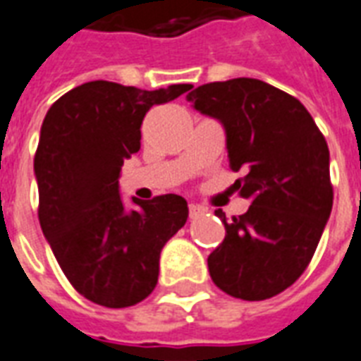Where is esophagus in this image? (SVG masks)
Returning a JSON list of instances; mask_svg holds the SVG:
<instances>
[{"label": "esophagus", "mask_w": 361, "mask_h": 361, "mask_svg": "<svg viewBox=\"0 0 361 361\" xmlns=\"http://www.w3.org/2000/svg\"><path fill=\"white\" fill-rule=\"evenodd\" d=\"M203 213H205V209L200 207V205H194V203L188 205V215H190V219H197V216L203 215Z\"/></svg>", "instance_id": "34e87169"}]
</instances>
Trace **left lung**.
<instances>
[{"mask_svg": "<svg viewBox=\"0 0 361 361\" xmlns=\"http://www.w3.org/2000/svg\"><path fill=\"white\" fill-rule=\"evenodd\" d=\"M194 108L226 129L234 186L251 202L226 219L224 240L209 255L215 286L243 300L286 291L310 264L331 215L329 148L300 100L253 78L213 81L188 94Z\"/></svg>", "mask_w": 361, "mask_h": 361, "instance_id": "1", "label": "left lung"}]
</instances>
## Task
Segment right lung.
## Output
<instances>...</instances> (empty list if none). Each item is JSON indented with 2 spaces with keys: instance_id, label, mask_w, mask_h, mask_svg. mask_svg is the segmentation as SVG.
<instances>
[{
  "instance_id": "add662e5",
  "label": "right lung",
  "mask_w": 361,
  "mask_h": 361,
  "mask_svg": "<svg viewBox=\"0 0 361 361\" xmlns=\"http://www.w3.org/2000/svg\"><path fill=\"white\" fill-rule=\"evenodd\" d=\"M89 81L62 94L43 119L34 171L37 216L68 281L91 302L126 308L158 283L159 253L188 219V203L164 194L127 211L118 192L123 159L140 148L146 112L190 91Z\"/></svg>"
}]
</instances>
